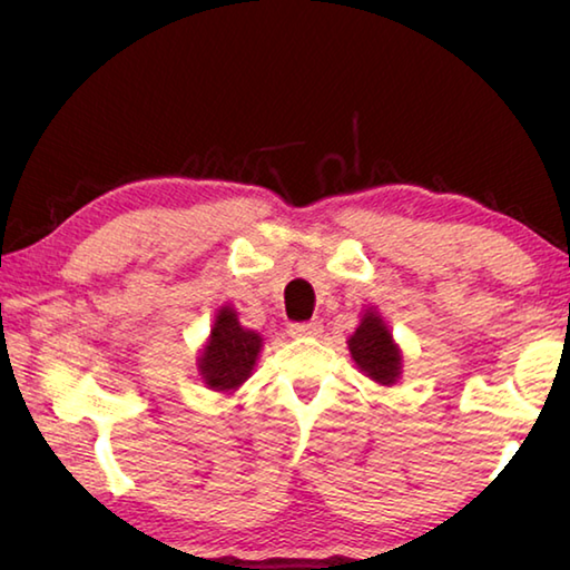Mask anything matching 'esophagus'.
Returning a JSON list of instances; mask_svg holds the SVG:
<instances>
[{"instance_id":"34e87169","label":"esophagus","mask_w":570,"mask_h":570,"mask_svg":"<svg viewBox=\"0 0 570 570\" xmlns=\"http://www.w3.org/2000/svg\"><path fill=\"white\" fill-rule=\"evenodd\" d=\"M288 334L292 336H316V334H322V322H294V324H288Z\"/></svg>"}]
</instances>
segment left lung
I'll use <instances>...</instances> for the list:
<instances>
[{"instance_id": "1", "label": "left lung", "mask_w": 570, "mask_h": 570, "mask_svg": "<svg viewBox=\"0 0 570 570\" xmlns=\"http://www.w3.org/2000/svg\"><path fill=\"white\" fill-rule=\"evenodd\" d=\"M350 352L360 370L380 384H394L400 377V350L377 314L366 312L360 330L352 334Z\"/></svg>"}]
</instances>
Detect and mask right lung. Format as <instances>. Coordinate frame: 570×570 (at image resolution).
<instances>
[{
    "label": "right lung",
    "mask_w": 570,
    "mask_h": 570,
    "mask_svg": "<svg viewBox=\"0 0 570 570\" xmlns=\"http://www.w3.org/2000/svg\"><path fill=\"white\" fill-rule=\"evenodd\" d=\"M258 350H262V336L238 324L236 312L224 306L216 316L210 342L198 360V370L210 390L228 392L236 390L240 382L248 380L254 370Z\"/></svg>",
    "instance_id": "right-lung-1"
}]
</instances>
